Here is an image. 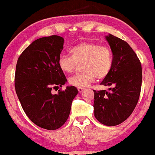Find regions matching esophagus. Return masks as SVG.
<instances>
[{
    "label": "esophagus",
    "instance_id": "1",
    "mask_svg": "<svg viewBox=\"0 0 155 155\" xmlns=\"http://www.w3.org/2000/svg\"><path fill=\"white\" fill-rule=\"evenodd\" d=\"M84 88H83V87H78V91H79V92L81 93V92H82L83 91H84Z\"/></svg>",
    "mask_w": 155,
    "mask_h": 155
}]
</instances>
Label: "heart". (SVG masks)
<instances>
[{"mask_svg":"<svg viewBox=\"0 0 155 155\" xmlns=\"http://www.w3.org/2000/svg\"><path fill=\"white\" fill-rule=\"evenodd\" d=\"M70 56L61 55L58 59L60 70L65 74L75 70L76 65L82 63L81 74L68 79L71 85L86 87L95 81L97 77L105 79L109 75L113 67V55L110 48L97 42H83L69 50Z\"/></svg>","mask_w":155,"mask_h":155,"instance_id":"obj_1","label":"heart"}]
</instances>
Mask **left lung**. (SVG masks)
Wrapping results in <instances>:
<instances>
[{"mask_svg":"<svg viewBox=\"0 0 155 155\" xmlns=\"http://www.w3.org/2000/svg\"><path fill=\"white\" fill-rule=\"evenodd\" d=\"M113 55L110 73L100 84L113 86L110 92L94 91V116L108 126H117L135 109L140 96L142 71L137 54L126 41L113 35L106 36Z\"/></svg>","mask_w":155,"mask_h":155,"instance_id":"left-lung-1","label":"left lung"}]
</instances>
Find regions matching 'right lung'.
Returning <instances> with one entry per match:
<instances>
[{"instance_id": "right-lung-1", "label": "right lung", "mask_w": 155, "mask_h": 155, "mask_svg": "<svg viewBox=\"0 0 155 155\" xmlns=\"http://www.w3.org/2000/svg\"><path fill=\"white\" fill-rule=\"evenodd\" d=\"M64 39L58 35L41 37L29 45L18 57L15 72V89L28 118L40 127L55 130L69 116L75 87H67L52 94V89L67 81L58 59Z\"/></svg>"}]
</instances>
